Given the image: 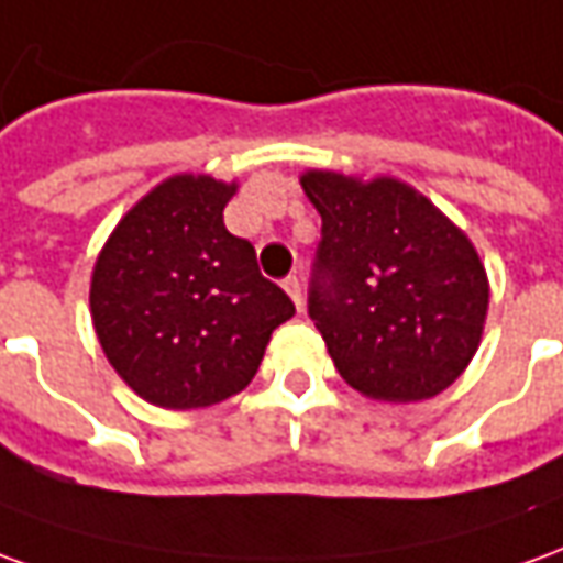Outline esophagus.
Returning <instances> with one entry per match:
<instances>
[{
  "label": "esophagus",
  "instance_id": "34e87169",
  "mask_svg": "<svg viewBox=\"0 0 563 563\" xmlns=\"http://www.w3.org/2000/svg\"><path fill=\"white\" fill-rule=\"evenodd\" d=\"M282 285H285V290H288V294H290V300L297 302V309H302V285H300V278H297V275H288V278H285Z\"/></svg>",
  "mask_w": 563,
  "mask_h": 563
}]
</instances>
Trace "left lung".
<instances>
[{
	"label": "left lung",
	"instance_id": "1",
	"mask_svg": "<svg viewBox=\"0 0 563 563\" xmlns=\"http://www.w3.org/2000/svg\"><path fill=\"white\" fill-rule=\"evenodd\" d=\"M302 190L321 214L309 318L339 376L376 400L437 397L479 345L488 278L476 249L394 178L309 173Z\"/></svg>",
	"mask_w": 563,
	"mask_h": 563
}]
</instances>
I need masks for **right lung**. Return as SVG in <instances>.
<instances>
[{
	"label": "right lung",
	"mask_w": 563,
	"mask_h": 563,
	"mask_svg": "<svg viewBox=\"0 0 563 563\" xmlns=\"http://www.w3.org/2000/svg\"><path fill=\"white\" fill-rule=\"evenodd\" d=\"M233 185L175 175L111 233L90 285L111 366L163 409H199L249 385L278 324L297 312L263 278L249 239L224 227Z\"/></svg>",
	"instance_id": "1"
}]
</instances>
